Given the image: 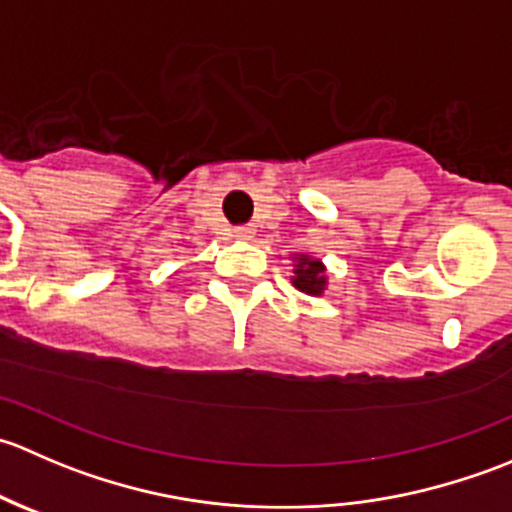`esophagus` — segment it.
Instances as JSON below:
<instances>
[{"mask_svg":"<svg viewBox=\"0 0 512 512\" xmlns=\"http://www.w3.org/2000/svg\"><path fill=\"white\" fill-rule=\"evenodd\" d=\"M252 235H255V227H252V225L235 227V237H237V240H250Z\"/></svg>","mask_w":512,"mask_h":512,"instance_id":"obj_1","label":"esophagus"}]
</instances>
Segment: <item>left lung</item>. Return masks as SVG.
I'll list each match as a JSON object with an SVG mask.
<instances>
[{
	"mask_svg": "<svg viewBox=\"0 0 512 512\" xmlns=\"http://www.w3.org/2000/svg\"><path fill=\"white\" fill-rule=\"evenodd\" d=\"M292 285L299 292L307 294H322V289L327 287V277H324V265L319 260L302 255L297 257V270H294Z\"/></svg>",
	"mask_w": 512,
	"mask_h": 512,
	"instance_id": "left-lung-1",
	"label": "left lung"
}]
</instances>
